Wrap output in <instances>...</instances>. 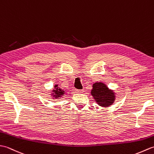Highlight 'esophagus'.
<instances>
[{
	"instance_id": "obj_1",
	"label": "esophagus",
	"mask_w": 154,
	"mask_h": 154,
	"mask_svg": "<svg viewBox=\"0 0 154 154\" xmlns=\"http://www.w3.org/2000/svg\"><path fill=\"white\" fill-rule=\"evenodd\" d=\"M75 92L76 93H81L83 92V90L82 89H75Z\"/></svg>"
}]
</instances>
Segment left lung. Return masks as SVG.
I'll list each match as a JSON object with an SVG mask.
<instances>
[{
  "label": "left lung",
  "instance_id": "8db88e82",
  "mask_svg": "<svg viewBox=\"0 0 154 154\" xmlns=\"http://www.w3.org/2000/svg\"><path fill=\"white\" fill-rule=\"evenodd\" d=\"M93 87L91 94L100 106L106 107L113 103L115 97L114 93L109 89L106 85L103 83H96Z\"/></svg>",
  "mask_w": 154,
  "mask_h": 154
}]
</instances>
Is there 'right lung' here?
<instances>
[{
	"label": "right lung",
	"mask_w": 154,
	"mask_h": 154,
	"mask_svg": "<svg viewBox=\"0 0 154 154\" xmlns=\"http://www.w3.org/2000/svg\"><path fill=\"white\" fill-rule=\"evenodd\" d=\"M57 86H58L57 85H55V87L56 88V89H55V90L53 91V92H54V93H53V94H55L54 96H55V98L60 97L61 95H63V94H64V91L63 90H61V89H59V88L57 87Z\"/></svg>",
	"instance_id": "add662e5"
}]
</instances>
